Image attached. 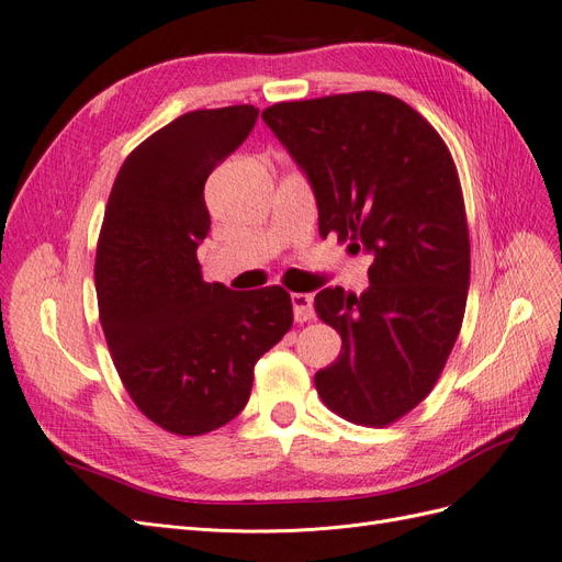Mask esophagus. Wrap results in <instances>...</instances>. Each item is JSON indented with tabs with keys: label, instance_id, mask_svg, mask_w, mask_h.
I'll use <instances>...</instances> for the list:
<instances>
[{
	"label": "esophagus",
	"instance_id": "34e87169",
	"mask_svg": "<svg viewBox=\"0 0 562 562\" xmlns=\"http://www.w3.org/2000/svg\"><path fill=\"white\" fill-rule=\"evenodd\" d=\"M291 302H293L295 321L304 323V321L314 318V295L312 293H293Z\"/></svg>",
	"mask_w": 562,
	"mask_h": 562
}]
</instances>
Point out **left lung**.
Returning a JSON list of instances; mask_svg holds the SVG:
<instances>
[{
	"label": "left lung",
	"instance_id": "obj_1",
	"mask_svg": "<svg viewBox=\"0 0 562 562\" xmlns=\"http://www.w3.org/2000/svg\"><path fill=\"white\" fill-rule=\"evenodd\" d=\"M262 119L307 176L323 239L372 255L366 293L335 285L314 297L342 337L316 372L318 396L353 424L386 427L429 396L467 310L471 248L450 149L378 91L277 103Z\"/></svg>",
	"mask_w": 562,
	"mask_h": 562
}]
</instances>
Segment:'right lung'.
<instances>
[{
    "instance_id": "obj_1",
    "label": "right lung",
    "mask_w": 562,
    "mask_h": 562,
    "mask_svg": "<svg viewBox=\"0 0 562 562\" xmlns=\"http://www.w3.org/2000/svg\"><path fill=\"white\" fill-rule=\"evenodd\" d=\"M258 108L196 110L151 133L112 184L95 252V293L114 368L138 411L178 436L225 427L250 396L252 368L293 326L281 285L229 291L201 277L213 168L239 147Z\"/></svg>"
}]
</instances>
